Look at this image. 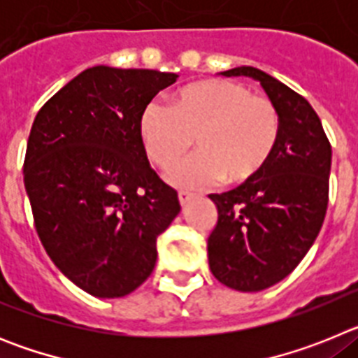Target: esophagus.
<instances>
[{
    "instance_id": "esophagus-1",
    "label": "esophagus",
    "mask_w": 358,
    "mask_h": 358,
    "mask_svg": "<svg viewBox=\"0 0 358 358\" xmlns=\"http://www.w3.org/2000/svg\"><path fill=\"white\" fill-rule=\"evenodd\" d=\"M195 197H197V195L189 194V192H185V189H182V192H179V202H181V206H186V204L194 201Z\"/></svg>"
}]
</instances>
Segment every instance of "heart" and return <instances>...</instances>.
Instances as JSON below:
<instances>
[{"label": "heart", "mask_w": 358, "mask_h": 358, "mask_svg": "<svg viewBox=\"0 0 358 358\" xmlns=\"http://www.w3.org/2000/svg\"><path fill=\"white\" fill-rule=\"evenodd\" d=\"M138 132L147 157L163 170L176 166L195 138L199 152L169 179L185 188H202L222 177L235 185L258 176L276 150L281 118L264 94H251L240 82L208 78L181 87L170 109L148 102Z\"/></svg>", "instance_id": "heart-1"}]
</instances>
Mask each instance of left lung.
Masks as SVG:
<instances>
[{
	"label": "left lung",
	"mask_w": 358,
	"mask_h": 358,
	"mask_svg": "<svg viewBox=\"0 0 358 358\" xmlns=\"http://www.w3.org/2000/svg\"><path fill=\"white\" fill-rule=\"evenodd\" d=\"M222 75L260 82L281 118L280 141L265 169L210 195L218 211L208 238L211 273L229 289L258 292L289 276L317 238L328 208L331 145L317 113L289 85L251 66Z\"/></svg>",
	"instance_id": "1"
}]
</instances>
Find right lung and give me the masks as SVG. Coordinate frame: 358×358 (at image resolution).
I'll return each instance as SVG.
<instances>
[{"label": "right lung", "mask_w": 358, "mask_h": 358, "mask_svg": "<svg viewBox=\"0 0 358 358\" xmlns=\"http://www.w3.org/2000/svg\"><path fill=\"white\" fill-rule=\"evenodd\" d=\"M176 80V73L94 66L34 120L23 173L37 235L91 296L138 289L156 265L157 236L181 211L138 132L143 107Z\"/></svg>", "instance_id": "right-lung-1"}]
</instances>
